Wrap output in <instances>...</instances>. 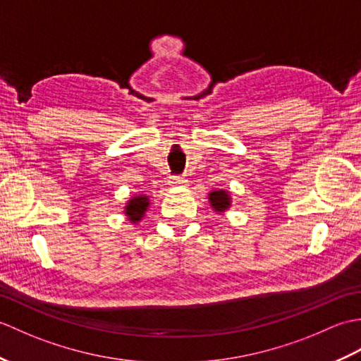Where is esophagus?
Masks as SVG:
<instances>
[{
	"label": "esophagus",
	"mask_w": 361,
	"mask_h": 361,
	"mask_svg": "<svg viewBox=\"0 0 361 361\" xmlns=\"http://www.w3.org/2000/svg\"><path fill=\"white\" fill-rule=\"evenodd\" d=\"M169 185L173 188H185V186H188V180L185 178V176H171Z\"/></svg>",
	"instance_id": "34e87169"
}]
</instances>
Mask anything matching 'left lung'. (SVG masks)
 <instances>
[{
	"label": "left lung",
	"instance_id": "left-lung-1",
	"mask_svg": "<svg viewBox=\"0 0 361 361\" xmlns=\"http://www.w3.org/2000/svg\"><path fill=\"white\" fill-rule=\"evenodd\" d=\"M208 202H209L211 208L214 209V212L225 214L229 208H231L233 197H231V192H229V190L216 188L208 194Z\"/></svg>",
	"mask_w": 361,
	"mask_h": 361
}]
</instances>
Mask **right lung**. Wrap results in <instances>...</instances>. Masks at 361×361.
<instances>
[{
	"label": "right lung",
	"mask_w": 361,
	"mask_h": 361,
	"mask_svg": "<svg viewBox=\"0 0 361 361\" xmlns=\"http://www.w3.org/2000/svg\"><path fill=\"white\" fill-rule=\"evenodd\" d=\"M150 208V198L145 194H136L130 197L124 206V214L132 225H137L144 219Z\"/></svg>",
	"instance_id": "obj_1"
}]
</instances>
